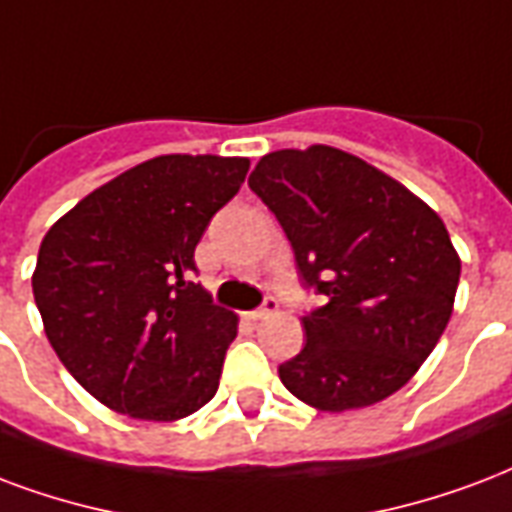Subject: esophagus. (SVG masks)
Returning <instances> with one entry per match:
<instances>
[{"instance_id":"esophagus-1","label":"esophagus","mask_w":512,"mask_h":512,"mask_svg":"<svg viewBox=\"0 0 512 512\" xmlns=\"http://www.w3.org/2000/svg\"><path fill=\"white\" fill-rule=\"evenodd\" d=\"M274 312H276V298H271V295H268L266 301H263V306H260V309H255V312H249L246 317H249L252 323H260V320H266V317H271Z\"/></svg>"}]
</instances>
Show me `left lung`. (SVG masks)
I'll return each mask as SVG.
<instances>
[{
  "label": "left lung",
  "instance_id": "left-lung-1",
  "mask_svg": "<svg viewBox=\"0 0 512 512\" xmlns=\"http://www.w3.org/2000/svg\"><path fill=\"white\" fill-rule=\"evenodd\" d=\"M249 187L279 219L306 287L304 350L279 366L295 399L320 412L372 407L404 388L437 347L461 260L418 195L333 146L271 151Z\"/></svg>",
  "mask_w": 512,
  "mask_h": 512
}]
</instances>
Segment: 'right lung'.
Instances as JSON below:
<instances>
[{
  "instance_id": "1",
  "label": "right lung",
  "mask_w": 512,
  "mask_h": 512,
  "mask_svg": "<svg viewBox=\"0 0 512 512\" xmlns=\"http://www.w3.org/2000/svg\"><path fill=\"white\" fill-rule=\"evenodd\" d=\"M246 170V157L162 154L45 233L32 274L45 336L108 410L179 420L214 399L238 317L192 282L195 246Z\"/></svg>"
}]
</instances>
